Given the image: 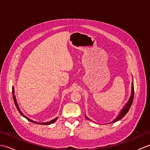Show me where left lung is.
I'll return each mask as SVG.
<instances>
[{
    "mask_svg": "<svg viewBox=\"0 0 150 150\" xmlns=\"http://www.w3.org/2000/svg\"><path fill=\"white\" fill-rule=\"evenodd\" d=\"M133 98H134V86H133V82H132V92H131V95H130V97L129 98V100L128 101V103H127L125 105V106H124L122 110L120 111V113L119 114V115L117 116V117L116 118V119H115L112 122H117V121L120 120L121 119H122V118L126 115V114L128 112V111L129 110L130 107H131L132 104V103H133ZM86 118L88 120H90V119H88V118L85 115ZM110 122V123H111Z\"/></svg>",
    "mask_w": 150,
    "mask_h": 150,
    "instance_id": "8db88e82",
    "label": "left lung"
}]
</instances>
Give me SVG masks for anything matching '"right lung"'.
Instances as JSON below:
<instances>
[{
    "label": "right lung",
    "mask_w": 150,
    "mask_h": 150,
    "mask_svg": "<svg viewBox=\"0 0 150 150\" xmlns=\"http://www.w3.org/2000/svg\"><path fill=\"white\" fill-rule=\"evenodd\" d=\"M15 90H14V87L13 86L12 87V95H13V100H14V103H15V106H16V108H17V110L18 111V112L21 113V115L22 116H23L24 117H25L26 118V119H27V120H28L29 121H30V122H34V123H35V124H42V125H48V124H52V123H53V122H55V121L57 120V117H56L55 119H53V120H50V121H49V122H35V121H33V120H31V119H30L29 118H28L26 116H25L22 113V111H21V110H20V108H19V107H18V104H17V100H16V98H15Z\"/></svg>",
    "instance_id": "obj_1"
}]
</instances>
